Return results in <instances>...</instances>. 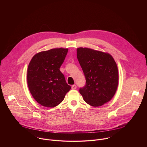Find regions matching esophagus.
Wrapping results in <instances>:
<instances>
[{
  "label": "esophagus",
  "mask_w": 147,
  "mask_h": 147,
  "mask_svg": "<svg viewBox=\"0 0 147 147\" xmlns=\"http://www.w3.org/2000/svg\"><path fill=\"white\" fill-rule=\"evenodd\" d=\"M77 88V86L76 85H73L72 86H71V89L72 90H75V89H76Z\"/></svg>",
  "instance_id": "34e87169"
}]
</instances>
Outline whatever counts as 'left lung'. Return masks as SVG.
Instances as JSON below:
<instances>
[{"instance_id":"8db88e82","label":"left lung","mask_w":147,"mask_h":147,"mask_svg":"<svg viewBox=\"0 0 147 147\" xmlns=\"http://www.w3.org/2000/svg\"><path fill=\"white\" fill-rule=\"evenodd\" d=\"M77 57L86 80L85 86L79 90L84 100L94 107L109 102L119 82L118 69L113 57L87 48H77Z\"/></svg>"}]
</instances>
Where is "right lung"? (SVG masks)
<instances>
[{
  "label": "right lung",
  "mask_w": 147,
  "mask_h": 147,
  "mask_svg": "<svg viewBox=\"0 0 147 147\" xmlns=\"http://www.w3.org/2000/svg\"><path fill=\"white\" fill-rule=\"evenodd\" d=\"M68 49L55 48L35 55L27 70V83L35 100L45 107L53 108L63 100L71 89L60 67Z\"/></svg>",
  "instance_id": "1"
}]
</instances>
